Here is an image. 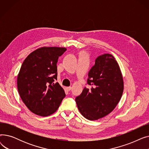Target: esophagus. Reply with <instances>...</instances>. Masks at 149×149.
<instances>
[{"label": "esophagus", "instance_id": "esophagus-1", "mask_svg": "<svg viewBox=\"0 0 149 149\" xmlns=\"http://www.w3.org/2000/svg\"><path fill=\"white\" fill-rule=\"evenodd\" d=\"M66 90H67L68 91H70V90H71L72 88H71V87H66Z\"/></svg>", "mask_w": 149, "mask_h": 149}]
</instances>
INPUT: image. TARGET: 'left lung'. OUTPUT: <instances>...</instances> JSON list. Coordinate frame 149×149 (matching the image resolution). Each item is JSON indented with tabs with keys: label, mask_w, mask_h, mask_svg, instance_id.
Segmentation results:
<instances>
[{
	"label": "left lung",
	"mask_w": 149,
	"mask_h": 149,
	"mask_svg": "<svg viewBox=\"0 0 149 149\" xmlns=\"http://www.w3.org/2000/svg\"><path fill=\"white\" fill-rule=\"evenodd\" d=\"M88 84L75 101L81 114L89 120H97L110 113L123 95L124 81L118 62L111 54L98 56L89 70Z\"/></svg>",
	"instance_id": "8db88e82"
}]
</instances>
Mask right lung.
Returning <instances> with one entry per match:
<instances>
[{
	"label": "right lung",
	"mask_w": 149,
	"mask_h": 149,
	"mask_svg": "<svg viewBox=\"0 0 149 149\" xmlns=\"http://www.w3.org/2000/svg\"><path fill=\"white\" fill-rule=\"evenodd\" d=\"M66 51L62 47H42L23 61L17 75L20 97L33 113L42 116L56 112L66 96L58 82L57 63Z\"/></svg>",
	"instance_id": "1"
}]
</instances>
